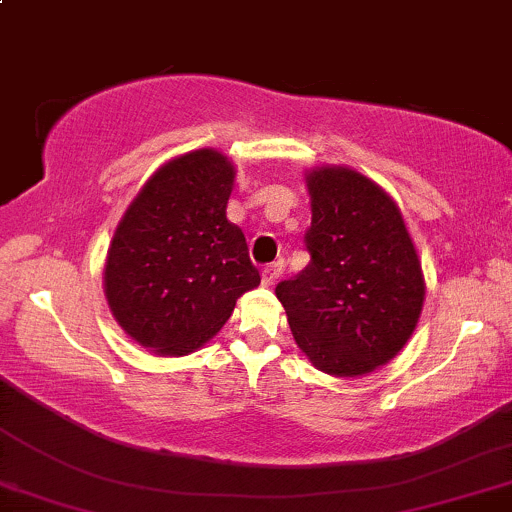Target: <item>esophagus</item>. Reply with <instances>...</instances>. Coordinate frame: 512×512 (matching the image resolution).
I'll return each instance as SVG.
<instances>
[{"mask_svg": "<svg viewBox=\"0 0 512 512\" xmlns=\"http://www.w3.org/2000/svg\"><path fill=\"white\" fill-rule=\"evenodd\" d=\"M280 275H282V263H270V266L263 268V277H261L263 287H273L275 282L280 280Z\"/></svg>", "mask_w": 512, "mask_h": 512, "instance_id": "34e87169", "label": "esophagus"}]
</instances>
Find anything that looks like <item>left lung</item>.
<instances>
[{
	"label": "left lung",
	"mask_w": 512,
	"mask_h": 512,
	"mask_svg": "<svg viewBox=\"0 0 512 512\" xmlns=\"http://www.w3.org/2000/svg\"><path fill=\"white\" fill-rule=\"evenodd\" d=\"M311 263L275 287L308 361L334 377L389 363L418 325L425 277L406 223L384 189L344 166L308 170Z\"/></svg>",
	"instance_id": "1"
}]
</instances>
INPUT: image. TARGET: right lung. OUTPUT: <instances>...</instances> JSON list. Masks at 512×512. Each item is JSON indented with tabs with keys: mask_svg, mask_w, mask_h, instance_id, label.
Wrapping results in <instances>:
<instances>
[{
	"mask_svg": "<svg viewBox=\"0 0 512 512\" xmlns=\"http://www.w3.org/2000/svg\"><path fill=\"white\" fill-rule=\"evenodd\" d=\"M235 166L216 149L163 163L113 232L104 292L116 323L144 349L187 356L261 285L244 232L225 216Z\"/></svg>",
	"mask_w": 512,
	"mask_h": 512,
	"instance_id": "obj_1",
	"label": "right lung"
}]
</instances>
